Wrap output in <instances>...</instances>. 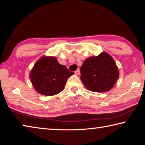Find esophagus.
<instances>
[{
  "instance_id": "34e87169",
  "label": "esophagus",
  "mask_w": 145,
  "mask_h": 145,
  "mask_svg": "<svg viewBox=\"0 0 145 145\" xmlns=\"http://www.w3.org/2000/svg\"><path fill=\"white\" fill-rule=\"evenodd\" d=\"M75 73L76 75H79L80 74V70L79 69H77L75 72Z\"/></svg>"
}]
</instances>
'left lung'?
Returning a JSON list of instances; mask_svg holds the SVG:
<instances>
[{
  "label": "left lung",
  "mask_w": 145,
  "mask_h": 145,
  "mask_svg": "<svg viewBox=\"0 0 145 145\" xmlns=\"http://www.w3.org/2000/svg\"><path fill=\"white\" fill-rule=\"evenodd\" d=\"M80 73L86 88L99 93L111 90L119 77L116 63L106 52L86 59L80 67Z\"/></svg>",
  "instance_id": "obj_1"
}]
</instances>
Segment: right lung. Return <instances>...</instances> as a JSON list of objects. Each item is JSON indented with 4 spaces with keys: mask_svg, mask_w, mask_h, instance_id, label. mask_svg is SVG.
<instances>
[{
    "mask_svg": "<svg viewBox=\"0 0 145 145\" xmlns=\"http://www.w3.org/2000/svg\"><path fill=\"white\" fill-rule=\"evenodd\" d=\"M74 73L60 65L56 57H41L34 65L29 77L38 93L52 96L62 91L68 78Z\"/></svg>",
    "mask_w": 145,
    "mask_h": 145,
    "instance_id": "1",
    "label": "right lung"
}]
</instances>
